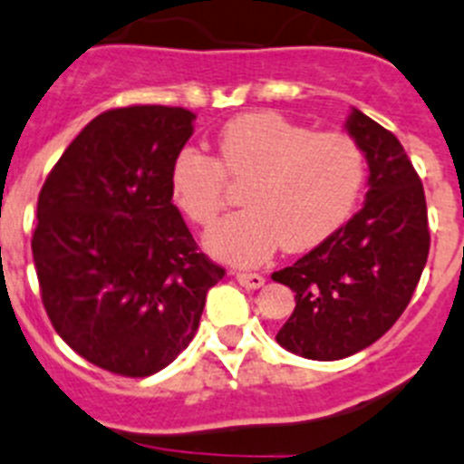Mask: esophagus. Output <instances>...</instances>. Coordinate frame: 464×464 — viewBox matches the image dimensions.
Returning <instances> with one entry per match:
<instances>
[{"mask_svg": "<svg viewBox=\"0 0 464 464\" xmlns=\"http://www.w3.org/2000/svg\"><path fill=\"white\" fill-rule=\"evenodd\" d=\"M236 279L237 284L249 288V291H256V288H261L266 284V279L261 275H256V272H236Z\"/></svg>", "mask_w": 464, "mask_h": 464, "instance_id": "34e87169", "label": "esophagus"}]
</instances>
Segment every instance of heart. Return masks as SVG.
<instances>
[{
  "instance_id": "heart-1",
  "label": "heart",
  "mask_w": 464,
  "mask_h": 464,
  "mask_svg": "<svg viewBox=\"0 0 464 464\" xmlns=\"http://www.w3.org/2000/svg\"><path fill=\"white\" fill-rule=\"evenodd\" d=\"M227 183L245 185V210L208 231V252L258 266L281 245L306 252L343 227L366 183V155L348 132H314L276 111H254L224 125L215 158L183 149L169 173L173 203L197 227L218 219Z\"/></svg>"
}]
</instances>
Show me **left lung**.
<instances>
[{
  "label": "left lung",
  "instance_id": "left-lung-1",
  "mask_svg": "<svg viewBox=\"0 0 464 464\" xmlns=\"http://www.w3.org/2000/svg\"><path fill=\"white\" fill-rule=\"evenodd\" d=\"M345 125L369 160L366 203L295 266L272 275L295 291V311L276 341L318 362L350 357L387 334L408 309L430 249L426 194L401 141L359 110Z\"/></svg>",
  "mask_w": 464,
  "mask_h": 464
}]
</instances>
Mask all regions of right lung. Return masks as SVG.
I'll return each instance as SVG.
<instances>
[{
  "instance_id": "add662e5",
  "label": "right lung",
  "mask_w": 464,
  "mask_h": 464,
  "mask_svg": "<svg viewBox=\"0 0 464 464\" xmlns=\"http://www.w3.org/2000/svg\"><path fill=\"white\" fill-rule=\"evenodd\" d=\"M192 121L185 107L102 111L38 194L32 252L47 318L80 357L123 378L179 357L227 275L197 252L169 189Z\"/></svg>"
}]
</instances>
